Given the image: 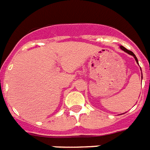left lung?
Returning a JSON list of instances; mask_svg holds the SVG:
<instances>
[{
    "label": "left lung",
    "instance_id": "left-lung-1",
    "mask_svg": "<svg viewBox=\"0 0 150 150\" xmlns=\"http://www.w3.org/2000/svg\"><path fill=\"white\" fill-rule=\"evenodd\" d=\"M120 48H121V49H122V50H124L125 52L128 53V54H130V55H132V56H134V58H135V60H136V62H137V63H138V59H137V58H136V56H135L134 54V53H133L132 51H130V50H129L126 49V48H125L124 47H122V46H121V47H120Z\"/></svg>",
    "mask_w": 150,
    "mask_h": 150
}]
</instances>
